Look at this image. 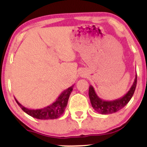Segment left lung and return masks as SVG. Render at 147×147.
Here are the masks:
<instances>
[{"mask_svg": "<svg viewBox=\"0 0 147 147\" xmlns=\"http://www.w3.org/2000/svg\"><path fill=\"white\" fill-rule=\"evenodd\" d=\"M137 85V73L134 79L133 85L127 92L120 98L112 101H106L99 97L96 94L95 89L92 86H89V97L94 110L102 115L111 114L121 110L132 98Z\"/></svg>", "mask_w": 147, "mask_h": 147, "instance_id": "obj_1", "label": "left lung"}]
</instances>
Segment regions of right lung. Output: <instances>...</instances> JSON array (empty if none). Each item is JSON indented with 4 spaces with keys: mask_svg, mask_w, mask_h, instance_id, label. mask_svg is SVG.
Returning a JSON list of instances; mask_svg holds the SVG:
<instances>
[{
    "mask_svg": "<svg viewBox=\"0 0 147 147\" xmlns=\"http://www.w3.org/2000/svg\"><path fill=\"white\" fill-rule=\"evenodd\" d=\"M74 85L69 87L66 90H63L59 96V97L52 104L49 105L46 107L40 109H29L25 108L22 104L16 100L15 98L18 105L21 108V109L26 113L27 114L32 116L34 118L39 119H57L63 113L68 104V101L71 94L72 90H73Z\"/></svg>",
    "mask_w": 147,
    "mask_h": 147,
    "instance_id": "right-lung-1",
    "label": "right lung"
}]
</instances>
